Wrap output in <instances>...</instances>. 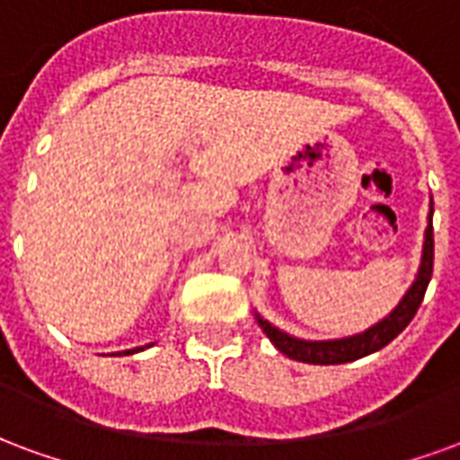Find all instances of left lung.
Here are the masks:
<instances>
[{"instance_id": "left-lung-1", "label": "left lung", "mask_w": 460, "mask_h": 460, "mask_svg": "<svg viewBox=\"0 0 460 460\" xmlns=\"http://www.w3.org/2000/svg\"><path fill=\"white\" fill-rule=\"evenodd\" d=\"M431 217H434V200H431V208H429V226L424 230L421 262H419L417 277L411 281L407 294L402 296L400 304L392 308L387 316L380 318L377 323H372L370 328H365L360 333H355V336L331 338V341H306V338H296L287 333V331H281L274 323H270L267 318L260 316V311H254L257 323L274 343V348L287 358H291V360H299V363L341 365L360 360L365 355L377 353L385 345L392 343L409 326V321L414 318L417 308L421 306L424 294H427L429 281H431V271H434V226H431Z\"/></svg>"}]
</instances>
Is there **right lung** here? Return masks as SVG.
Returning a JSON list of instances; mask_svg holds the SVG:
<instances>
[{
  "label": "right lung",
  "mask_w": 460,
  "mask_h": 460,
  "mask_svg": "<svg viewBox=\"0 0 460 460\" xmlns=\"http://www.w3.org/2000/svg\"><path fill=\"white\" fill-rule=\"evenodd\" d=\"M144 348H149V345H144ZM144 348H132V350H124V355H132V353H139V350H144ZM122 355V353H117Z\"/></svg>",
  "instance_id": "obj_1"
}]
</instances>
